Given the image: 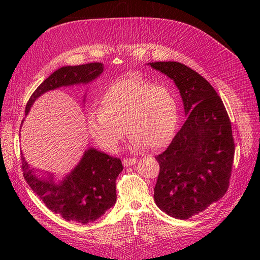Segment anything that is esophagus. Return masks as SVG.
I'll return each mask as SVG.
<instances>
[{"instance_id":"34e87169","label":"esophagus","mask_w":260,"mask_h":260,"mask_svg":"<svg viewBox=\"0 0 260 260\" xmlns=\"http://www.w3.org/2000/svg\"><path fill=\"white\" fill-rule=\"evenodd\" d=\"M122 164L124 167H129V166H132V165H136L137 159L136 158H125L122 160Z\"/></svg>"}]
</instances>
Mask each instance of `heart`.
Segmentation results:
<instances>
[{
  "mask_svg": "<svg viewBox=\"0 0 260 260\" xmlns=\"http://www.w3.org/2000/svg\"><path fill=\"white\" fill-rule=\"evenodd\" d=\"M100 105L89 112L88 130L94 142L108 152L117 151L125 130L131 135V148H159L171 139L178 123L174 92L142 77L114 80L102 94Z\"/></svg>",
  "mask_w": 260,
  "mask_h": 260,
  "instance_id": "b5f03b06",
  "label": "heart"
}]
</instances>
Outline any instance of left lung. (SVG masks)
<instances>
[{
    "instance_id": "1",
    "label": "left lung",
    "mask_w": 260,
    "mask_h": 260,
    "mask_svg": "<svg viewBox=\"0 0 260 260\" xmlns=\"http://www.w3.org/2000/svg\"><path fill=\"white\" fill-rule=\"evenodd\" d=\"M147 65L174 80L187 115L166 151L155 156L160 169L154 201L167 215L186 220L219 201L229 187L231 122L215 89L193 69L178 61Z\"/></svg>"
}]
</instances>
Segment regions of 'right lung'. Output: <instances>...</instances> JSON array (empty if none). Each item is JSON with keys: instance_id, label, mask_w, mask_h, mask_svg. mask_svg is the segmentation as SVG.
Here are the masks:
<instances>
[{"instance_id": "right-lung-1", "label": "right lung", "mask_w": 260, "mask_h": 260, "mask_svg": "<svg viewBox=\"0 0 260 260\" xmlns=\"http://www.w3.org/2000/svg\"><path fill=\"white\" fill-rule=\"evenodd\" d=\"M104 72L102 62L58 68L38 86L26 105V115L45 92L77 84H88ZM84 101V100H83ZM23 122V120H22ZM21 122V124H22ZM21 168L27 183L46 207L67 221L86 224L95 221L116 203V179L122 171L121 160L96 148L84 151L77 166L55 182L53 174L38 176L21 156Z\"/></svg>"}]
</instances>
